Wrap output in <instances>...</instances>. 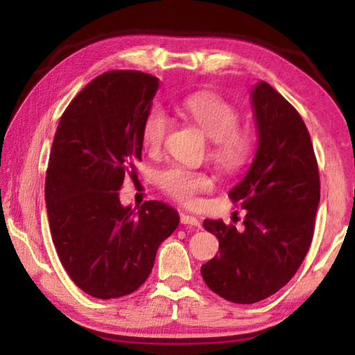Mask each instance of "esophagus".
Here are the masks:
<instances>
[{"label": "esophagus", "mask_w": 355, "mask_h": 355, "mask_svg": "<svg viewBox=\"0 0 355 355\" xmlns=\"http://www.w3.org/2000/svg\"><path fill=\"white\" fill-rule=\"evenodd\" d=\"M180 220H182V224L186 225V227H192V228H200V220L194 218V216H189V214H182V218H180Z\"/></svg>", "instance_id": "obj_1"}]
</instances>
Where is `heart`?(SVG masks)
Returning a JSON list of instances; mask_svg holds the SVG:
<instances>
[{
	"mask_svg": "<svg viewBox=\"0 0 355 355\" xmlns=\"http://www.w3.org/2000/svg\"><path fill=\"white\" fill-rule=\"evenodd\" d=\"M182 110L209 139V156L225 173L241 172L254 155L255 139L248 128L238 127L239 112L213 92H196L182 100ZM171 131V117L163 106L150 107L142 123V144L150 155L163 150ZM159 188L183 205H196L199 194L213 189L214 178L205 171L171 166L159 173Z\"/></svg>",
	"mask_w": 355,
	"mask_h": 355,
	"instance_id": "1",
	"label": "heart"
}]
</instances>
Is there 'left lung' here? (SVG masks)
Wrapping results in <instances>:
<instances>
[{
    "label": "left lung",
    "mask_w": 355,
    "mask_h": 355,
    "mask_svg": "<svg viewBox=\"0 0 355 355\" xmlns=\"http://www.w3.org/2000/svg\"><path fill=\"white\" fill-rule=\"evenodd\" d=\"M258 127L255 159L228 192L248 209L244 230L203 220L219 239V255L202 264L211 291L235 304H255L285 286L310 249L320 203V171L302 117L268 83L252 91Z\"/></svg>",
    "instance_id": "8db88e82"
}]
</instances>
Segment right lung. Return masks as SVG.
Returning <instances> with one entry per match:
<instances>
[{"label":"right lung","instance_id":"obj_1","mask_svg":"<svg viewBox=\"0 0 355 355\" xmlns=\"http://www.w3.org/2000/svg\"><path fill=\"white\" fill-rule=\"evenodd\" d=\"M158 78L110 70L65 107L53 139L45 202L56 252L70 279L98 299L136 291L156 250L178 227V213L158 200L122 207L123 180L137 178L142 123Z\"/></svg>","mask_w":355,"mask_h":355}]
</instances>
